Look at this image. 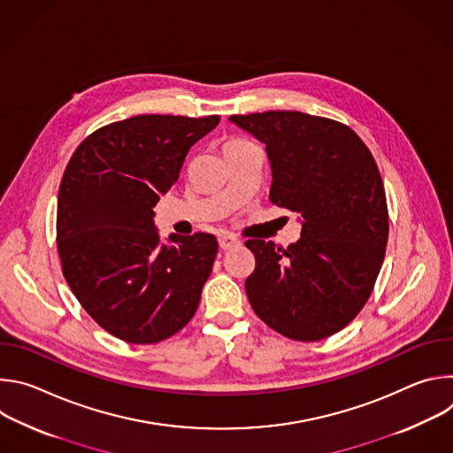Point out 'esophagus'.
I'll use <instances>...</instances> for the list:
<instances>
[{
	"label": "esophagus",
	"instance_id": "34e87169",
	"mask_svg": "<svg viewBox=\"0 0 453 453\" xmlns=\"http://www.w3.org/2000/svg\"><path fill=\"white\" fill-rule=\"evenodd\" d=\"M240 243H242V242H240V238H236L234 234L224 233V234H220V236H219V245H220V249H224V250L233 249V247H238Z\"/></svg>",
	"mask_w": 453,
	"mask_h": 453
}]
</instances>
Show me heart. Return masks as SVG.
<instances>
[{
  "label": "heart",
  "mask_w": 453,
  "mask_h": 453,
  "mask_svg": "<svg viewBox=\"0 0 453 453\" xmlns=\"http://www.w3.org/2000/svg\"><path fill=\"white\" fill-rule=\"evenodd\" d=\"M250 145H254V143H250V142L245 140V138H229V140L224 143V152L245 149V147H250Z\"/></svg>",
  "instance_id": "1"
}]
</instances>
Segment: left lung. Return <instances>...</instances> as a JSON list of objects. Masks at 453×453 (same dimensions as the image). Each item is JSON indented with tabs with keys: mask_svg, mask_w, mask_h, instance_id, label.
Wrapping results in <instances>:
<instances>
[{
	"mask_svg": "<svg viewBox=\"0 0 453 453\" xmlns=\"http://www.w3.org/2000/svg\"><path fill=\"white\" fill-rule=\"evenodd\" d=\"M265 143L271 201L301 213L296 243L247 240L256 267L245 280L254 313L301 342L326 339L358 315L383 264L389 211L372 154L341 121L299 111L229 118Z\"/></svg>",
	"mask_w": 453,
	"mask_h": 453,
	"instance_id": "obj_1",
	"label": "left lung"
}]
</instances>
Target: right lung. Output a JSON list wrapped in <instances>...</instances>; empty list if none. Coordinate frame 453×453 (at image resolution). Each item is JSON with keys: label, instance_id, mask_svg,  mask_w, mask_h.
I'll list each match as a JSON object with an SVG mask.
<instances>
[{"label": "right lung", "instance_id": "1", "mask_svg": "<svg viewBox=\"0 0 453 453\" xmlns=\"http://www.w3.org/2000/svg\"><path fill=\"white\" fill-rule=\"evenodd\" d=\"M219 114H140L89 134L64 170L57 201L62 274L98 326L156 344L196 315L219 242L210 233L161 243L154 206Z\"/></svg>", "mask_w": 453, "mask_h": 453}]
</instances>
